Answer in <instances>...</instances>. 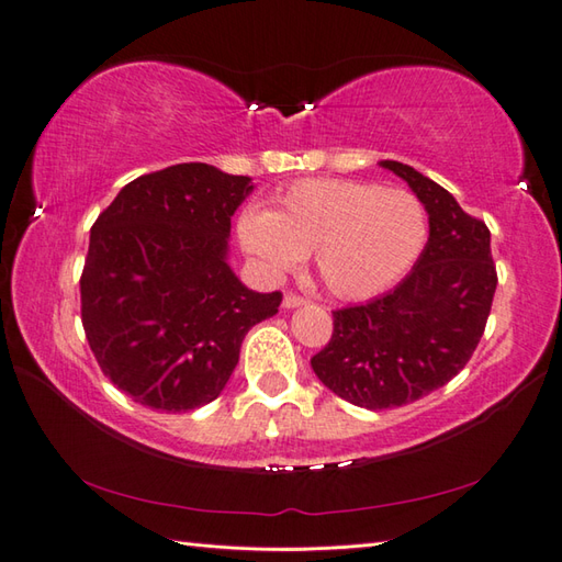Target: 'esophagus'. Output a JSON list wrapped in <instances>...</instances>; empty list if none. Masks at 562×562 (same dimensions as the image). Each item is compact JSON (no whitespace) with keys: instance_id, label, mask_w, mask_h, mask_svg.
I'll list each match as a JSON object with an SVG mask.
<instances>
[{"instance_id":"obj_1","label":"esophagus","mask_w":562,"mask_h":562,"mask_svg":"<svg viewBox=\"0 0 562 562\" xmlns=\"http://www.w3.org/2000/svg\"><path fill=\"white\" fill-rule=\"evenodd\" d=\"M301 305H305V299L299 293H285L283 295V308H301Z\"/></svg>"}]
</instances>
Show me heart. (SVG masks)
<instances>
[{
    "mask_svg": "<svg viewBox=\"0 0 562 562\" xmlns=\"http://www.w3.org/2000/svg\"><path fill=\"white\" fill-rule=\"evenodd\" d=\"M241 251L267 279H279L313 251L315 271L337 299L384 293L413 269L428 241V210L411 190L352 178L295 181L273 207L237 220Z\"/></svg>",
    "mask_w": 562,
    "mask_h": 562,
    "instance_id": "1",
    "label": "heart"
}]
</instances>
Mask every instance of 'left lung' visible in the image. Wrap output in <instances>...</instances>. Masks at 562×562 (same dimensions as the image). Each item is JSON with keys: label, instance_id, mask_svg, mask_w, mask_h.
I'll use <instances>...</instances> for the list:
<instances>
[{"label": "left lung", "instance_id": "8db88e82", "mask_svg": "<svg viewBox=\"0 0 562 562\" xmlns=\"http://www.w3.org/2000/svg\"><path fill=\"white\" fill-rule=\"evenodd\" d=\"M428 210L430 237L394 291L333 311V337L311 359L323 384L349 404L394 408L446 386L480 345L496 291L490 229L446 188L398 161Z\"/></svg>", "mask_w": 562, "mask_h": 562}]
</instances>
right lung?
<instances>
[{
	"label": "right lung",
	"mask_w": 562,
	"mask_h": 562,
	"mask_svg": "<svg viewBox=\"0 0 562 562\" xmlns=\"http://www.w3.org/2000/svg\"><path fill=\"white\" fill-rule=\"evenodd\" d=\"M249 176L176 164L126 183L90 229L80 277L82 327L102 374L166 413L210 404L254 325L281 293H257L227 263Z\"/></svg>",
	"instance_id": "add662e5"
}]
</instances>
